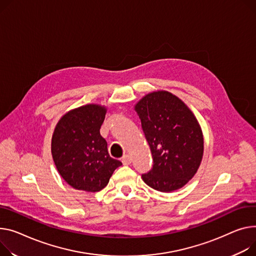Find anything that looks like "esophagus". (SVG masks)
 <instances>
[{
  "mask_svg": "<svg viewBox=\"0 0 256 256\" xmlns=\"http://www.w3.org/2000/svg\"><path fill=\"white\" fill-rule=\"evenodd\" d=\"M130 162H132V158H130L128 154H126V156H124L122 158V164H124L128 166V164H130Z\"/></svg>",
  "mask_w": 256,
  "mask_h": 256,
  "instance_id": "obj_1",
  "label": "esophagus"
}]
</instances>
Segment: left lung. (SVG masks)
<instances>
[{
    "label": "left lung",
    "instance_id": "obj_1",
    "mask_svg": "<svg viewBox=\"0 0 256 256\" xmlns=\"http://www.w3.org/2000/svg\"><path fill=\"white\" fill-rule=\"evenodd\" d=\"M149 144L153 166L143 181L151 188L171 192L198 172L204 154L200 126L182 100L166 90L153 92L134 106Z\"/></svg>",
    "mask_w": 256,
    "mask_h": 256
}]
</instances>
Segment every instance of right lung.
I'll return each instance as SVG.
<instances>
[{"label":"right lung","instance_id":"right-lung-1","mask_svg":"<svg viewBox=\"0 0 256 256\" xmlns=\"http://www.w3.org/2000/svg\"><path fill=\"white\" fill-rule=\"evenodd\" d=\"M106 112L105 106L84 105L64 114L54 128L51 154L60 175L75 190H102L122 164L110 158L100 134Z\"/></svg>","mask_w":256,"mask_h":256}]
</instances>
